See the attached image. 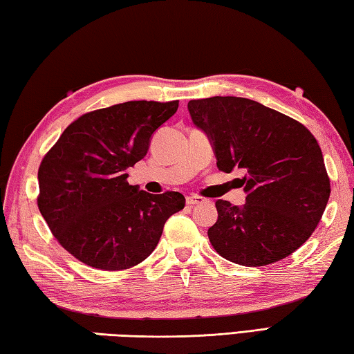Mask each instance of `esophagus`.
Here are the masks:
<instances>
[{"label": "esophagus", "instance_id": "esophagus-1", "mask_svg": "<svg viewBox=\"0 0 354 354\" xmlns=\"http://www.w3.org/2000/svg\"><path fill=\"white\" fill-rule=\"evenodd\" d=\"M203 202H205V199H203V197H201V196H189V197H187V205H189V207L201 205V203H203Z\"/></svg>", "mask_w": 354, "mask_h": 354}]
</instances>
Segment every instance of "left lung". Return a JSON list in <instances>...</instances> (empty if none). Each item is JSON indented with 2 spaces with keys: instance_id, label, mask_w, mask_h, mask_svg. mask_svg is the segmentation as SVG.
Returning <instances> with one entry per match:
<instances>
[{
  "instance_id": "8db88e82",
  "label": "left lung",
  "mask_w": 354,
  "mask_h": 354,
  "mask_svg": "<svg viewBox=\"0 0 354 354\" xmlns=\"http://www.w3.org/2000/svg\"><path fill=\"white\" fill-rule=\"evenodd\" d=\"M188 110L212 140L219 169L244 172V205L216 202L218 221L208 228L214 250L249 268L289 257L311 236L330 199L317 140L299 121L252 99H194Z\"/></svg>"
}]
</instances>
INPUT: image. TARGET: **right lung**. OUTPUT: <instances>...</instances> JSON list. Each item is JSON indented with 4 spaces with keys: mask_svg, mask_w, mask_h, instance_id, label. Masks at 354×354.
<instances>
[{
    "mask_svg": "<svg viewBox=\"0 0 354 354\" xmlns=\"http://www.w3.org/2000/svg\"><path fill=\"white\" fill-rule=\"evenodd\" d=\"M177 109L178 101H129L90 111L43 157L37 205L79 261L101 270L133 268L157 247L165 222L183 209V194H149L129 185L126 174Z\"/></svg>",
    "mask_w": 354,
    "mask_h": 354,
    "instance_id": "add662e5",
    "label": "right lung"
}]
</instances>
